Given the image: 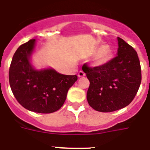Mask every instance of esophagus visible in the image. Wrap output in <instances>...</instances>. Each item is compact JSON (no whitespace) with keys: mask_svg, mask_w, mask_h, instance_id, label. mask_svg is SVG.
<instances>
[{"mask_svg":"<svg viewBox=\"0 0 150 150\" xmlns=\"http://www.w3.org/2000/svg\"><path fill=\"white\" fill-rule=\"evenodd\" d=\"M86 76V74H85L84 71H80L79 73H78V76L79 77H82V76Z\"/></svg>","mask_w":150,"mask_h":150,"instance_id":"1","label":"esophagus"}]
</instances>
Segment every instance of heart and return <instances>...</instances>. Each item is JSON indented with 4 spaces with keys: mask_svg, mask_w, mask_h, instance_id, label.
Segmentation results:
<instances>
[{
    "mask_svg": "<svg viewBox=\"0 0 150 150\" xmlns=\"http://www.w3.org/2000/svg\"><path fill=\"white\" fill-rule=\"evenodd\" d=\"M112 58V50L108 46H102L99 48L94 56V64L97 65H103L109 61Z\"/></svg>",
    "mask_w": 150,
    "mask_h": 150,
    "instance_id": "1",
    "label": "heart"
}]
</instances>
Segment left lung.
<instances>
[{
    "label": "left lung",
    "mask_w": 150,
    "mask_h": 150,
    "mask_svg": "<svg viewBox=\"0 0 150 150\" xmlns=\"http://www.w3.org/2000/svg\"><path fill=\"white\" fill-rule=\"evenodd\" d=\"M117 56L106 64L82 70L90 82L87 92L89 105L96 111L112 112L127 106L135 97L141 82L138 53L122 38H117Z\"/></svg>",
    "instance_id": "8db88e82"
}]
</instances>
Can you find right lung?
Here are the masks:
<instances>
[{"instance_id": "1", "label": "right lung", "mask_w": 150, "mask_h": 150, "mask_svg": "<svg viewBox=\"0 0 150 150\" xmlns=\"http://www.w3.org/2000/svg\"><path fill=\"white\" fill-rule=\"evenodd\" d=\"M35 39L21 45L12 57L9 71L11 90L27 110L47 114L58 111L66 100L76 75H63L53 69L36 71L30 62Z\"/></svg>"}]
</instances>
